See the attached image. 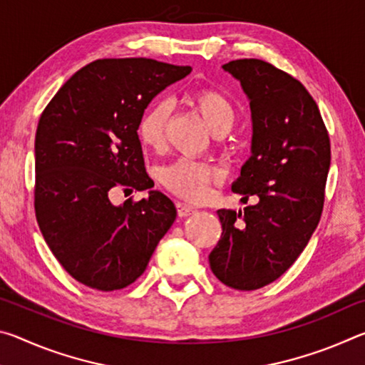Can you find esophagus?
Instances as JSON below:
<instances>
[{"label": "esophagus", "mask_w": 365, "mask_h": 365, "mask_svg": "<svg viewBox=\"0 0 365 365\" xmlns=\"http://www.w3.org/2000/svg\"><path fill=\"white\" fill-rule=\"evenodd\" d=\"M177 211H178V215L185 217V215H190L191 212H195V207L191 205H187V202H177Z\"/></svg>", "instance_id": "34e87169"}]
</instances>
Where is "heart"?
I'll use <instances>...</instances> for the list:
<instances>
[{
	"label": "heart",
	"mask_w": 365,
	"mask_h": 365,
	"mask_svg": "<svg viewBox=\"0 0 365 365\" xmlns=\"http://www.w3.org/2000/svg\"><path fill=\"white\" fill-rule=\"evenodd\" d=\"M185 98L200 113L214 135L228 133L237 122V108L224 91L212 86H197L188 91ZM169 117L170 106L168 101L160 100L151 104L140 120V140L154 150L163 148L168 137ZM222 177L224 172L219 165L187 158L175 160L160 172V182L165 188L191 201L202 200L211 185L219 183Z\"/></svg>",
	"instance_id": "heart-1"
}]
</instances>
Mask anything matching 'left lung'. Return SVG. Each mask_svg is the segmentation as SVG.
Here are the masks:
<instances>
[{
	"label": "left lung",
	"instance_id": "left-lung-1",
	"mask_svg": "<svg viewBox=\"0 0 365 365\" xmlns=\"http://www.w3.org/2000/svg\"><path fill=\"white\" fill-rule=\"evenodd\" d=\"M250 98L251 156L232 185L246 202L219 209L222 237L209 255L224 285L251 292L292 267L316 230L330 168V138L317 103L299 80L261 59L222 66Z\"/></svg>",
	"mask_w": 365,
	"mask_h": 365
}]
</instances>
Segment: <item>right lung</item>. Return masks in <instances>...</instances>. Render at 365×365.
Instances as JSON below:
<instances>
[{"label": "right lung", "instance_id": "add662e5", "mask_svg": "<svg viewBox=\"0 0 365 365\" xmlns=\"http://www.w3.org/2000/svg\"><path fill=\"white\" fill-rule=\"evenodd\" d=\"M191 72L146 58L96 59L77 71L41 113L35 135L34 206L43 238L67 274L114 292L143 274L177 217L151 190L114 206V190L153 187L138 138L148 104Z\"/></svg>", "mask_w": 365, "mask_h": 365}]
</instances>
